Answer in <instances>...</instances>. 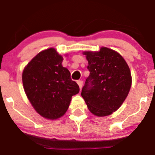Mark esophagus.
Returning <instances> with one entry per match:
<instances>
[{
	"label": "esophagus",
	"mask_w": 155,
	"mask_h": 155,
	"mask_svg": "<svg viewBox=\"0 0 155 155\" xmlns=\"http://www.w3.org/2000/svg\"><path fill=\"white\" fill-rule=\"evenodd\" d=\"M77 84H79V88L81 89V87H82V85H83V81H81V80H79V81H77Z\"/></svg>",
	"instance_id": "1"
}]
</instances>
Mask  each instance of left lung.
<instances>
[{
    "instance_id": "1",
    "label": "left lung",
    "mask_w": 155,
    "mask_h": 155,
    "mask_svg": "<svg viewBox=\"0 0 155 155\" xmlns=\"http://www.w3.org/2000/svg\"><path fill=\"white\" fill-rule=\"evenodd\" d=\"M90 76L81 95L88 109L97 117L111 114L123 104L128 95L132 78L124 58L106 47L97 52L84 51Z\"/></svg>"
}]
</instances>
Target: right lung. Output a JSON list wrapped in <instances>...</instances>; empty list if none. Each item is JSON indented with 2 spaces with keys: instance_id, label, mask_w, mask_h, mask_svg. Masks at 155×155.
<instances>
[{
  "instance_id": "add662e5",
  "label": "right lung",
  "mask_w": 155,
  "mask_h": 155,
  "mask_svg": "<svg viewBox=\"0 0 155 155\" xmlns=\"http://www.w3.org/2000/svg\"><path fill=\"white\" fill-rule=\"evenodd\" d=\"M63 58L53 48L39 52L22 73L27 97L40 115L58 119L64 115L79 87L62 65Z\"/></svg>"
}]
</instances>
